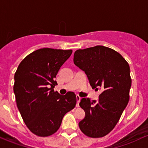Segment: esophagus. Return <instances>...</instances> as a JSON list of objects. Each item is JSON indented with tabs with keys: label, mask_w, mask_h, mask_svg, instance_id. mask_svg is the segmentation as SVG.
<instances>
[{
	"label": "esophagus",
	"mask_w": 148,
	"mask_h": 148,
	"mask_svg": "<svg viewBox=\"0 0 148 148\" xmlns=\"http://www.w3.org/2000/svg\"><path fill=\"white\" fill-rule=\"evenodd\" d=\"M76 99H77V103H76V107H79V103H80V100H81V97L79 95H76Z\"/></svg>",
	"instance_id": "esophagus-1"
}]
</instances>
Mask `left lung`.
<instances>
[{"label": "left lung", "mask_w": 148, "mask_h": 148, "mask_svg": "<svg viewBox=\"0 0 148 148\" xmlns=\"http://www.w3.org/2000/svg\"><path fill=\"white\" fill-rule=\"evenodd\" d=\"M73 61L84 71L92 88L102 90L97 101L80 100L85 115L79 127L87 136L101 138L115 127L128 103L130 66L120 53L103 45L77 50Z\"/></svg>", "instance_id": "1"}]
</instances>
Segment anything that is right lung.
Here are the masks:
<instances>
[{"label": "right lung", "mask_w": 148, "mask_h": 148, "mask_svg": "<svg viewBox=\"0 0 148 148\" xmlns=\"http://www.w3.org/2000/svg\"><path fill=\"white\" fill-rule=\"evenodd\" d=\"M72 50L41 48L21 61L13 86L17 107L24 123L35 135L46 137L57 132L64 115L76 105V95L55 92L56 75Z\"/></svg>", "instance_id": "1"}]
</instances>
